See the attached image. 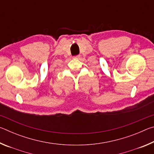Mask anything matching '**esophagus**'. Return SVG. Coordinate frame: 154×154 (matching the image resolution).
<instances>
[{"instance_id":"esophagus-1","label":"esophagus","mask_w":154,"mask_h":154,"mask_svg":"<svg viewBox=\"0 0 154 154\" xmlns=\"http://www.w3.org/2000/svg\"><path fill=\"white\" fill-rule=\"evenodd\" d=\"M80 58V55H77V56H74V58H75V59H78V58Z\"/></svg>"}]
</instances>
